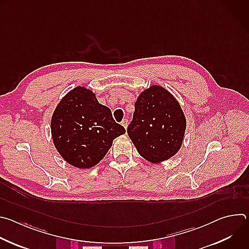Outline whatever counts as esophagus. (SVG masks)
I'll use <instances>...</instances> for the list:
<instances>
[{
	"label": "esophagus",
	"instance_id": "esophagus-1",
	"mask_svg": "<svg viewBox=\"0 0 249 249\" xmlns=\"http://www.w3.org/2000/svg\"><path fill=\"white\" fill-rule=\"evenodd\" d=\"M121 124H122V126L126 129L127 126H128V119H123V121L121 122Z\"/></svg>",
	"mask_w": 249,
	"mask_h": 249
}]
</instances>
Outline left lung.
I'll return each mask as SVG.
<instances>
[{
    "instance_id": "obj_1",
    "label": "left lung",
    "mask_w": 249,
    "mask_h": 249,
    "mask_svg": "<svg viewBox=\"0 0 249 249\" xmlns=\"http://www.w3.org/2000/svg\"><path fill=\"white\" fill-rule=\"evenodd\" d=\"M185 129L186 119L175 97L165 89L152 86L137 98L127 133L138 153L157 163L178 152Z\"/></svg>"
}]
</instances>
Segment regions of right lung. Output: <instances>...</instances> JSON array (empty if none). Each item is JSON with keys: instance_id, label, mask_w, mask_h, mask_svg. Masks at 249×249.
Returning a JSON list of instances; mask_svg holds the SVG:
<instances>
[{"instance_id": "obj_1", "label": "right lung", "mask_w": 249, "mask_h": 249, "mask_svg": "<svg viewBox=\"0 0 249 249\" xmlns=\"http://www.w3.org/2000/svg\"><path fill=\"white\" fill-rule=\"evenodd\" d=\"M111 110L100 104L95 94L77 87L59 102L51 119L54 145L62 158L76 167L89 168L97 164L124 134Z\"/></svg>"}]
</instances>
